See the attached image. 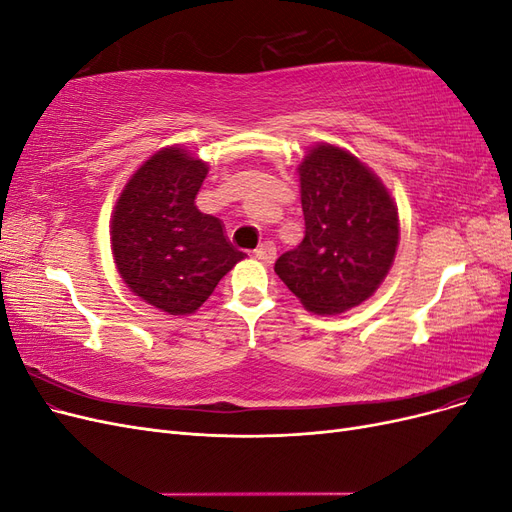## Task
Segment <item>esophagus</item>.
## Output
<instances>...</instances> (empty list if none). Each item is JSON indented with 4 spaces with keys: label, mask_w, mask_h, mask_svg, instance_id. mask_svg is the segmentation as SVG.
<instances>
[{
    "label": "esophagus",
    "mask_w": 512,
    "mask_h": 512,
    "mask_svg": "<svg viewBox=\"0 0 512 512\" xmlns=\"http://www.w3.org/2000/svg\"><path fill=\"white\" fill-rule=\"evenodd\" d=\"M256 258H258L260 262H265V265H271V262L277 258V247H275V243H273V241L260 243L258 250H256Z\"/></svg>",
    "instance_id": "obj_1"
}]
</instances>
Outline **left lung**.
Segmentation results:
<instances>
[{
    "label": "left lung",
    "mask_w": 512,
    "mask_h": 512,
    "mask_svg": "<svg viewBox=\"0 0 512 512\" xmlns=\"http://www.w3.org/2000/svg\"><path fill=\"white\" fill-rule=\"evenodd\" d=\"M305 237L275 273L307 312L344 314L384 282L399 245V213L382 179L350 151L316 143L299 168Z\"/></svg>",
    "instance_id": "1"
}]
</instances>
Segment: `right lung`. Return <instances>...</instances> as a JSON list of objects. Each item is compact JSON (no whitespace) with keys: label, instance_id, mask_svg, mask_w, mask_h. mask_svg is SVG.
Masks as SVG:
<instances>
[{"label":"right lung","instance_id":"right-lung-1","mask_svg":"<svg viewBox=\"0 0 512 512\" xmlns=\"http://www.w3.org/2000/svg\"><path fill=\"white\" fill-rule=\"evenodd\" d=\"M209 164L170 145L143 162L123 185L111 215L115 267L138 299L170 316H190L243 260L222 222L194 198Z\"/></svg>","mask_w":512,"mask_h":512}]
</instances>
